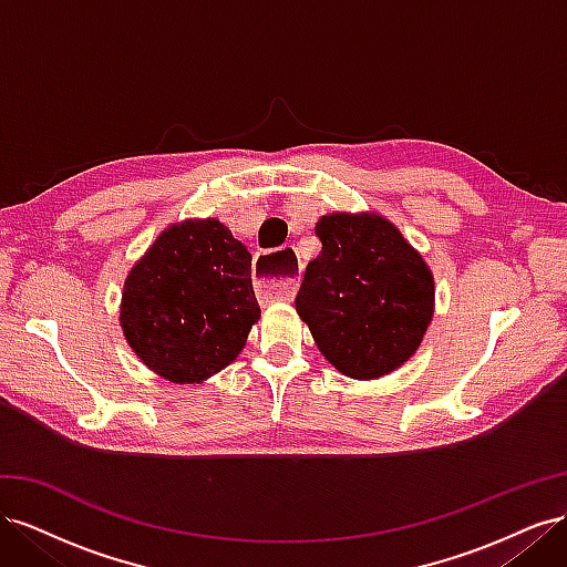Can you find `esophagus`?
<instances>
[{"instance_id": "obj_1", "label": "esophagus", "mask_w": 567, "mask_h": 567, "mask_svg": "<svg viewBox=\"0 0 567 567\" xmlns=\"http://www.w3.org/2000/svg\"><path fill=\"white\" fill-rule=\"evenodd\" d=\"M288 250V248H286ZM274 252H260L255 257V290L265 300H290L298 290L296 277L274 274Z\"/></svg>"}]
</instances>
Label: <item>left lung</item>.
<instances>
[{
	"label": "left lung",
	"instance_id": "1",
	"mask_svg": "<svg viewBox=\"0 0 567 567\" xmlns=\"http://www.w3.org/2000/svg\"><path fill=\"white\" fill-rule=\"evenodd\" d=\"M315 234L321 252L305 269L296 310L317 348L357 381L402 367L433 317L423 257L379 215H326Z\"/></svg>",
	"mask_w": 567,
	"mask_h": 567
}]
</instances>
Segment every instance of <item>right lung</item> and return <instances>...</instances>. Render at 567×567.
<instances>
[{
    "label": "right lung",
    "mask_w": 567,
    "mask_h": 567,
    "mask_svg": "<svg viewBox=\"0 0 567 567\" xmlns=\"http://www.w3.org/2000/svg\"><path fill=\"white\" fill-rule=\"evenodd\" d=\"M260 319L250 252L217 219L163 231L125 281V338L173 383H198L231 364Z\"/></svg>",
    "instance_id": "1"
}]
</instances>
